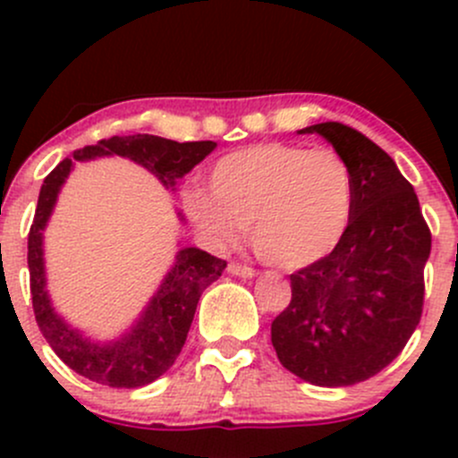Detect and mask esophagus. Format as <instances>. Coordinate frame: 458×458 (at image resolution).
I'll return each instance as SVG.
<instances>
[{
	"label": "esophagus",
	"instance_id": "obj_1",
	"mask_svg": "<svg viewBox=\"0 0 458 458\" xmlns=\"http://www.w3.org/2000/svg\"><path fill=\"white\" fill-rule=\"evenodd\" d=\"M228 272H230V275H234V276H243V279H252V276L257 275L255 267L242 266V263H234V261L228 266Z\"/></svg>",
	"mask_w": 458,
	"mask_h": 458
}]
</instances>
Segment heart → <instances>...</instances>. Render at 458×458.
<instances>
[{
    "label": "heart",
    "instance_id": "1",
    "mask_svg": "<svg viewBox=\"0 0 458 458\" xmlns=\"http://www.w3.org/2000/svg\"><path fill=\"white\" fill-rule=\"evenodd\" d=\"M183 206L216 243L250 228L259 259L284 270L321 261L345 237L354 210V174L330 148L259 143L221 157L210 192L191 188Z\"/></svg>",
    "mask_w": 458,
    "mask_h": 458
}]
</instances>
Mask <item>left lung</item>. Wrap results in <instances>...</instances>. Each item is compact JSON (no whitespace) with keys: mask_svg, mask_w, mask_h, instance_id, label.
Instances as JSON below:
<instances>
[{"mask_svg":"<svg viewBox=\"0 0 458 458\" xmlns=\"http://www.w3.org/2000/svg\"><path fill=\"white\" fill-rule=\"evenodd\" d=\"M306 132L348 161L354 210L339 246L290 275L293 299L272 321V345L281 366L312 386H354L390 366L417 330L432 234L386 150L339 122Z\"/></svg>","mask_w":458,"mask_h":458,"instance_id":"8db88e82","label":"left lung"}]
</instances>
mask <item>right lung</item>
I'll list each match as a JSON object with an SVG mask.
<instances>
[{
    "mask_svg": "<svg viewBox=\"0 0 458 458\" xmlns=\"http://www.w3.org/2000/svg\"><path fill=\"white\" fill-rule=\"evenodd\" d=\"M215 148V141L179 143L155 135L110 137L75 150L72 157L59 161L57 168L44 179L29 233L32 310L41 335L55 354L81 377L110 387H141L159 378L182 352L201 293L219 279L225 261L199 248H182L155 297L126 335L106 344L88 339L55 312L46 293L44 228L72 164L106 155L128 157L150 170L164 186L173 188L177 179L191 173ZM177 215L182 216V212Z\"/></svg>",
    "mask_w": 458,
    "mask_h": 458,
    "instance_id": "add662e5",
    "label": "right lung"
}]
</instances>
